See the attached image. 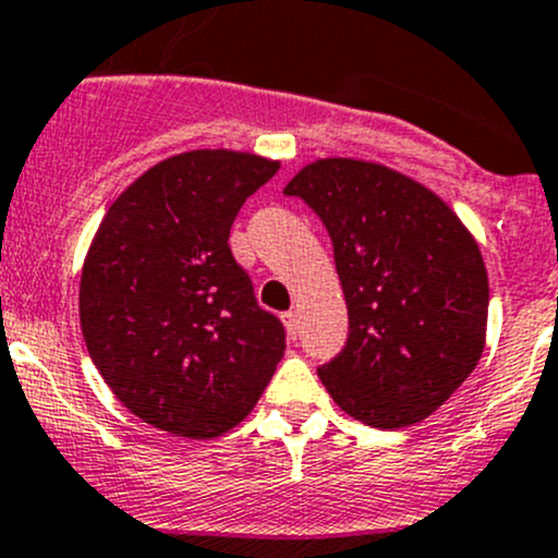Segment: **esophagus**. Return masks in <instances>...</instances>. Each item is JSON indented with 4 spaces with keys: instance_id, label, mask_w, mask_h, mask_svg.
Wrapping results in <instances>:
<instances>
[{
    "instance_id": "obj_1",
    "label": "esophagus",
    "mask_w": 558,
    "mask_h": 558,
    "mask_svg": "<svg viewBox=\"0 0 558 558\" xmlns=\"http://www.w3.org/2000/svg\"><path fill=\"white\" fill-rule=\"evenodd\" d=\"M283 324H286V331H289L291 337H296V331H300V313L296 311L283 313Z\"/></svg>"
}]
</instances>
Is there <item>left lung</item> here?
Instances as JSON below:
<instances>
[{"label": "left lung", "mask_w": 558, "mask_h": 558, "mask_svg": "<svg viewBox=\"0 0 558 558\" xmlns=\"http://www.w3.org/2000/svg\"><path fill=\"white\" fill-rule=\"evenodd\" d=\"M283 194L324 221L348 305L345 348L318 378L356 421H424L470 378L486 342L488 275L459 216L384 165L320 159Z\"/></svg>", "instance_id": "1"}]
</instances>
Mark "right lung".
<instances>
[{"label":"right lung","mask_w":558,"mask_h":558,"mask_svg":"<svg viewBox=\"0 0 558 558\" xmlns=\"http://www.w3.org/2000/svg\"><path fill=\"white\" fill-rule=\"evenodd\" d=\"M278 161L189 150L140 174L110 205L81 275V329L123 408L207 440L238 426L286 351L258 307L229 229Z\"/></svg>","instance_id":"right-lung-1"}]
</instances>
